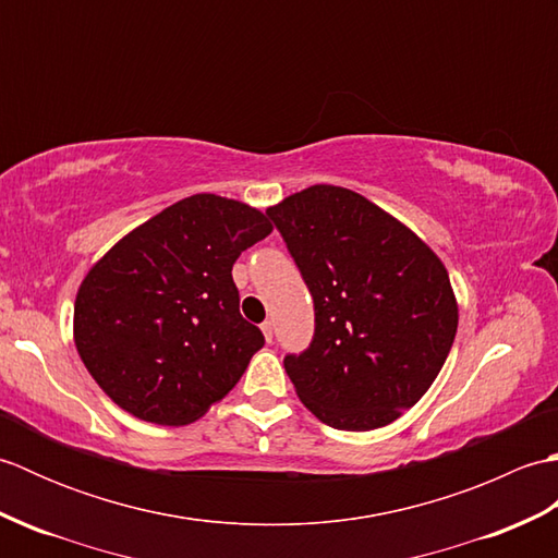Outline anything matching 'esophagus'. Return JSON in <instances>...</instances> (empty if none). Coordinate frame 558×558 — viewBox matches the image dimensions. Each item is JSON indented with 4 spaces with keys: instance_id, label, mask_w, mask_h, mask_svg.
<instances>
[{
    "instance_id": "1",
    "label": "esophagus",
    "mask_w": 558,
    "mask_h": 558,
    "mask_svg": "<svg viewBox=\"0 0 558 558\" xmlns=\"http://www.w3.org/2000/svg\"><path fill=\"white\" fill-rule=\"evenodd\" d=\"M260 330H264L266 342H272V322H264V324H260Z\"/></svg>"
}]
</instances>
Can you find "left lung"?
Wrapping results in <instances>:
<instances>
[{"mask_svg":"<svg viewBox=\"0 0 558 558\" xmlns=\"http://www.w3.org/2000/svg\"><path fill=\"white\" fill-rule=\"evenodd\" d=\"M266 216L314 300L310 348L282 360L300 400L342 432L398 420L429 390L458 330L441 258L342 186L314 184Z\"/></svg>","mask_w":558,"mask_h":558,"instance_id":"1","label":"left lung"}]
</instances>
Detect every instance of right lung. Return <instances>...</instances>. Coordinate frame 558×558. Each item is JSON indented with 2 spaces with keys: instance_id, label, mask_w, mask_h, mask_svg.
I'll return each instance as SVG.
<instances>
[{
  "instance_id": "obj_1",
  "label": "right lung",
  "mask_w": 558,
  "mask_h": 558,
  "mask_svg": "<svg viewBox=\"0 0 558 558\" xmlns=\"http://www.w3.org/2000/svg\"><path fill=\"white\" fill-rule=\"evenodd\" d=\"M270 230L252 206L194 194L138 225L88 270L74 340L117 405L172 426L230 393L266 342L240 314L232 266Z\"/></svg>"
}]
</instances>
